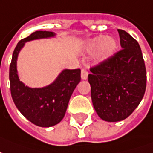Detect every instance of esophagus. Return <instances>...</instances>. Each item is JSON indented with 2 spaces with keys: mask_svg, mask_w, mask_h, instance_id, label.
<instances>
[{
  "mask_svg": "<svg viewBox=\"0 0 153 153\" xmlns=\"http://www.w3.org/2000/svg\"><path fill=\"white\" fill-rule=\"evenodd\" d=\"M88 77V72L86 69H81V79L86 80Z\"/></svg>",
  "mask_w": 153,
  "mask_h": 153,
  "instance_id": "34e87169",
  "label": "esophagus"
}]
</instances>
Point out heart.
<instances>
[{
    "label": "heart",
    "instance_id": "b5f03b06",
    "mask_svg": "<svg viewBox=\"0 0 153 153\" xmlns=\"http://www.w3.org/2000/svg\"><path fill=\"white\" fill-rule=\"evenodd\" d=\"M117 41L112 37L106 36H99L87 42L85 49L89 53L96 52V60L98 62H103L110 57L117 50Z\"/></svg>",
    "mask_w": 153,
    "mask_h": 153
}]
</instances>
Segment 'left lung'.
<instances>
[{"mask_svg":"<svg viewBox=\"0 0 153 153\" xmlns=\"http://www.w3.org/2000/svg\"><path fill=\"white\" fill-rule=\"evenodd\" d=\"M121 49L105 61L90 68L88 81L91 100L102 120H125L139 106L146 90L145 63L138 41L118 29Z\"/></svg>","mask_w":153,"mask_h":153,"instance_id":"obj_1","label":"left lung"}]
</instances>
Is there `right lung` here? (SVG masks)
I'll return each mask as SVG.
<instances>
[{
  "instance_id": "obj_1",
  "label": "right lung",
  "mask_w": 153,
  "mask_h": 153,
  "mask_svg": "<svg viewBox=\"0 0 153 153\" xmlns=\"http://www.w3.org/2000/svg\"><path fill=\"white\" fill-rule=\"evenodd\" d=\"M55 33L36 31L17 44L10 66L11 96L22 114L36 126L51 127L63 120L69 100L81 81L80 69H63L54 81L41 88H31L20 81L17 71V60L20 51L27 41L51 38Z\"/></svg>"
}]
</instances>
